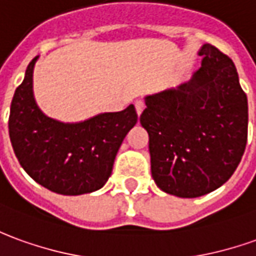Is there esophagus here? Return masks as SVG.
Wrapping results in <instances>:
<instances>
[{
  "label": "esophagus",
  "mask_w": 256,
  "mask_h": 256,
  "mask_svg": "<svg viewBox=\"0 0 256 256\" xmlns=\"http://www.w3.org/2000/svg\"><path fill=\"white\" fill-rule=\"evenodd\" d=\"M136 110H137V115H141V112L144 110V108H146V104H144V101H141V100H137L136 101Z\"/></svg>",
  "instance_id": "esophagus-1"
}]
</instances>
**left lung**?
<instances>
[{"mask_svg": "<svg viewBox=\"0 0 256 256\" xmlns=\"http://www.w3.org/2000/svg\"><path fill=\"white\" fill-rule=\"evenodd\" d=\"M188 83L146 98L151 173L162 191L196 198L232 178L246 151L248 102L233 60L205 44Z\"/></svg>", "mask_w": 256, "mask_h": 256, "instance_id": "8db88e82", "label": "left lung"}]
</instances>
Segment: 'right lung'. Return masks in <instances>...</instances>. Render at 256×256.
Here are the masks:
<instances>
[{"mask_svg": "<svg viewBox=\"0 0 256 256\" xmlns=\"http://www.w3.org/2000/svg\"><path fill=\"white\" fill-rule=\"evenodd\" d=\"M36 60L10 102L8 128L16 158L30 178L56 194L100 190L110 178L123 138L137 123L136 108L128 105L70 124L47 118L33 98Z\"/></svg>", "mask_w": 256, "mask_h": 256, "instance_id": "obj_1", "label": "right lung"}]
</instances>
